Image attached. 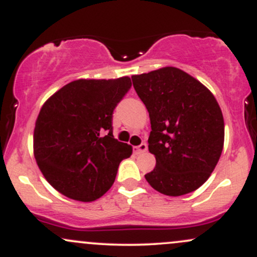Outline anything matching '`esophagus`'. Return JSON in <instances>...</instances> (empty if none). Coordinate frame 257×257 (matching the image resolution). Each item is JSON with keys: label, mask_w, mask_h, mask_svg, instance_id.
Wrapping results in <instances>:
<instances>
[{"label": "esophagus", "mask_w": 257, "mask_h": 257, "mask_svg": "<svg viewBox=\"0 0 257 257\" xmlns=\"http://www.w3.org/2000/svg\"><path fill=\"white\" fill-rule=\"evenodd\" d=\"M146 150H147L146 144H141V145L133 147V152H134L135 155H140V153L146 152Z\"/></svg>", "instance_id": "obj_1"}]
</instances>
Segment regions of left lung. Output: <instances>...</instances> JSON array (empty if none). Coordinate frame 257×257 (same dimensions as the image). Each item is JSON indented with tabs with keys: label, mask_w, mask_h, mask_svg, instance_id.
I'll return each instance as SVG.
<instances>
[{
	"label": "left lung",
	"mask_w": 257,
	"mask_h": 257,
	"mask_svg": "<svg viewBox=\"0 0 257 257\" xmlns=\"http://www.w3.org/2000/svg\"><path fill=\"white\" fill-rule=\"evenodd\" d=\"M151 120L149 151L156 167L145 179L158 192L178 197L199 188L214 172L225 141L216 99L198 79L167 66L132 76Z\"/></svg>",
	"instance_id": "1"
}]
</instances>
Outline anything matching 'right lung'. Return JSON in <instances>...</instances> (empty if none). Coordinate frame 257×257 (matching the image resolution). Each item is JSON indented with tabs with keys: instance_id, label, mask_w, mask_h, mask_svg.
Here are the masks:
<instances>
[{
	"instance_id": "right-lung-1",
	"label": "right lung",
	"mask_w": 257,
	"mask_h": 257,
	"mask_svg": "<svg viewBox=\"0 0 257 257\" xmlns=\"http://www.w3.org/2000/svg\"><path fill=\"white\" fill-rule=\"evenodd\" d=\"M132 87L128 76L76 79L48 98L34 131V155L47 181L78 202H93L113 185L133 147L112 134V113Z\"/></svg>"
}]
</instances>
